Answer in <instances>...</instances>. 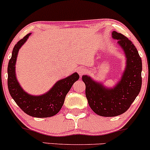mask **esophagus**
<instances>
[{"instance_id":"obj_1","label":"esophagus","mask_w":150,"mask_h":150,"mask_svg":"<svg viewBox=\"0 0 150 150\" xmlns=\"http://www.w3.org/2000/svg\"><path fill=\"white\" fill-rule=\"evenodd\" d=\"M86 72H87V70H86L85 68H80L77 69V73H78L79 75H80V76L81 77L82 75H84V74L86 73Z\"/></svg>"}]
</instances>
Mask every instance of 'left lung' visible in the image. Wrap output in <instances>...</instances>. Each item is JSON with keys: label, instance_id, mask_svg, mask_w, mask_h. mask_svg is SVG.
<instances>
[{"label": "left lung", "instance_id": "8db88e82", "mask_svg": "<svg viewBox=\"0 0 150 150\" xmlns=\"http://www.w3.org/2000/svg\"><path fill=\"white\" fill-rule=\"evenodd\" d=\"M112 37L126 56V68L120 81L113 89L106 88L88 77L83 75L85 94L88 104L94 113L101 116L113 117L125 113L140 93L142 86V60L132 42L113 31Z\"/></svg>", "mask_w": 150, "mask_h": 150}]
</instances>
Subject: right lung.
Masks as SVG:
<instances>
[{
  "label": "right lung",
  "instance_id": "add662e5",
  "mask_svg": "<svg viewBox=\"0 0 150 150\" xmlns=\"http://www.w3.org/2000/svg\"><path fill=\"white\" fill-rule=\"evenodd\" d=\"M30 33L27 34L15 44L12 57L8 66V86L12 98L24 112L37 118H47L59 112L64 103L65 98L73 86L79 79L77 73L59 80L46 94L40 96L30 95L25 92L17 81L15 75V63L20 47L25 44Z\"/></svg>",
  "mask_w": 150,
  "mask_h": 150
}]
</instances>
